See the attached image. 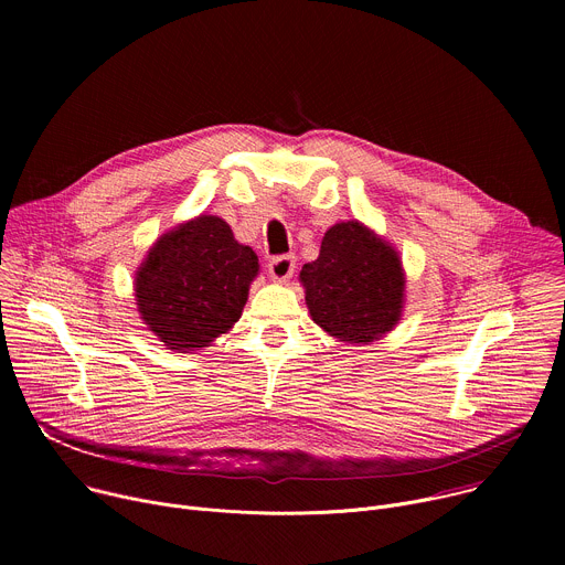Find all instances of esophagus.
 I'll return each mask as SVG.
<instances>
[{"mask_svg": "<svg viewBox=\"0 0 565 565\" xmlns=\"http://www.w3.org/2000/svg\"><path fill=\"white\" fill-rule=\"evenodd\" d=\"M268 273L273 277V281H288L295 273V257L292 255H279L275 259H270L268 264Z\"/></svg>", "mask_w": 565, "mask_h": 565, "instance_id": "obj_1", "label": "esophagus"}]
</instances>
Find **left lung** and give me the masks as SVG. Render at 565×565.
I'll list each match as a JSON object with an SVG mask.
<instances>
[{"label": "left lung", "instance_id": "left-lung-1", "mask_svg": "<svg viewBox=\"0 0 565 565\" xmlns=\"http://www.w3.org/2000/svg\"><path fill=\"white\" fill-rule=\"evenodd\" d=\"M299 279L317 327L347 344H369L393 331L405 306V270L393 246L360 221L327 230L319 257Z\"/></svg>", "mask_w": 565, "mask_h": 565}]
</instances>
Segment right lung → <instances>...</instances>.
Instances as JSON below:
<instances>
[{
  "label": "right lung",
  "instance_id": "right-lung-1",
  "mask_svg": "<svg viewBox=\"0 0 565 565\" xmlns=\"http://www.w3.org/2000/svg\"><path fill=\"white\" fill-rule=\"evenodd\" d=\"M259 259L230 225L201 214L158 236L136 270V303L147 329L168 349H205L238 321Z\"/></svg>",
  "mask_w": 565,
  "mask_h": 565
}]
</instances>
